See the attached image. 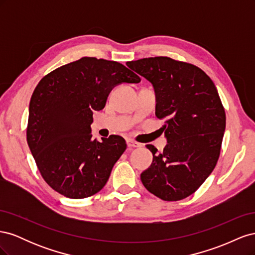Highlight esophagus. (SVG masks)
Wrapping results in <instances>:
<instances>
[{"label": "esophagus", "mask_w": 255, "mask_h": 255, "mask_svg": "<svg viewBox=\"0 0 255 255\" xmlns=\"http://www.w3.org/2000/svg\"><path fill=\"white\" fill-rule=\"evenodd\" d=\"M127 145L128 148H140L141 143H138L132 139H127Z\"/></svg>", "instance_id": "esophagus-1"}]
</instances>
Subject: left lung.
Listing matches in <instances>:
<instances>
[{"label":"left lung","instance_id":"8db88e82","mask_svg":"<svg viewBox=\"0 0 255 255\" xmlns=\"http://www.w3.org/2000/svg\"><path fill=\"white\" fill-rule=\"evenodd\" d=\"M148 80L156 97L155 115L166 118L163 152L152 144L151 166L140 174L143 186L165 201H179L201 186L219 158L226 113L215 84L201 69L169 57L127 64Z\"/></svg>","mask_w":255,"mask_h":255}]
</instances>
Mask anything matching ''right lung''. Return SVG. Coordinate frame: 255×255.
<instances>
[{
  "label": "right lung",
  "mask_w": 255,
  "mask_h": 255,
  "mask_svg": "<svg viewBox=\"0 0 255 255\" xmlns=\"http://www.w3.org/2000/svg\"><path fill=\"white\" fill-rule=\"evenodd\" d=\"M140 78L117 61L82 57L38 83L30 98L26 138L38 169L60 195L97 194L127 149L121 136L92 139V111H101L114 87Z\"/></svg>",
  "instance_id": "add662e5"
}]
</instances>
